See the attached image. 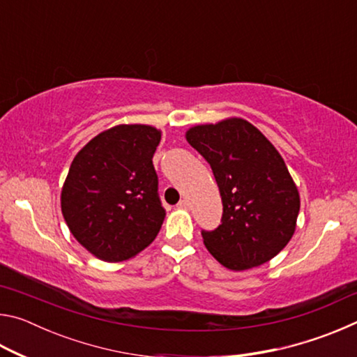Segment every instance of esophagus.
<instances>
[{
	"label": "esophagus",
	"mask_w": 357,
	"mask_h": 357,
	"mask_svg": "<svg viewBox=\"0 0 357 357\" xmlns=\"http://www.w3.org/2000/svg\"><path fill=\"white\" fill-rule=\"evenodd\" d=\"M178 208H181V209H187V208H189V202H187V200H181V202L178 203Z\"/></svg>",
	"instance_id": "obj_1"
}]
</instances>
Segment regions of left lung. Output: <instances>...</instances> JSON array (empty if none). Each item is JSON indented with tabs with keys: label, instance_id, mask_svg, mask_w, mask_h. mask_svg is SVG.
<instances>
[{
	"label": "left lung",
	"instance_id": "1",
	"mask_svg": "<svg viewBox=\"0 0 357 357\" xmlns=\"http://www.w3.org/2000/svg\"><path fill=\"white\" fill-rule=\"evenodd\" d=\"M185 138L213 168L222 197L220 225L202 231L211 255L231 271L269 261L291 239L301 206L279 151L241 118L195 126Z\"/></svg>",
	"mask_w": 357,
	"mask_h": 357
}]
</instances>
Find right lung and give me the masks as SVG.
Listing matches in <instances>:
<instances>
[{
    "instance_id": "add662e5",
    "label": "right lung",
    "mask_w": 357,
    "mask_h": 357,
    "mask_svg": "<svg viewBox=\"0 0 357 357\" xmlns=\"http://www.w3.org/2000/svg\"><path fill=\"white\" fill-rule=\"evenodd\" d=\"M160 130L121 124L94 137L72 160L61 192L70 233L102 261L135 257L165 219L153 155Z\"/></svg>"
}]
</instances>
